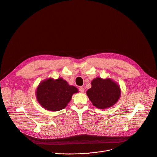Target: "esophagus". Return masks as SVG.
Here are the masks:
<instances>
[{
    "label": "esophagus",
    "mask_w": 157,
    "mask_h": 157,
    "mask_svg": "<svg viewBox=\"0 0 157 157\" xmlns=\"http://www.w3.org/2000/svg\"><path fill=\"white\" fill-rule=\"evenodd\" d=\"M79 91L81 93H83L84 92V88H82V87H80V88H79Z\"/></svg>",
    "instance_id": "esophagus-1"
}]
</instances>
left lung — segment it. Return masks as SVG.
Listing matches in <instances>:
<instances>
[{
	"instance_id": "obj_1",
	"label": "left lung",
	"mask_w": 157,
	"mask_h": 157,
	"mask_svg": "<svg viewBox=\"0 0 157 157\" xmlns=\"http://www.w3.org/2000/svg\"><path fill=\"white\" fill-rule=\"evenodd\" d=\"M86 94L93 106L98 109H107L115 105L121 96L120 85L109 78L97 77L92 80L91 88Z\"/></svg>"
}]
</instances>
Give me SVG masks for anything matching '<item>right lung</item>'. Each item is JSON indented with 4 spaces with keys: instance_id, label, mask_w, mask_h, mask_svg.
<instances>
[{
    "instance_id": "right-lung-1",
    "label": "right lung",
    "mask_w": 157,
    "mask_h": 157,
    "mask_svg": "<svg viewBox=\"0 0 157 157\" xmlns=\"http://www.w3.org/2000/svg\"><path fill=\"white\" fill-rule=\"evenodd\" d=\"M78 90L62 78H52L41 81L37 87L36 96L39 104L46 110L58 111L65 108L72 96Z\"/></svg>"
}]
</instances>
